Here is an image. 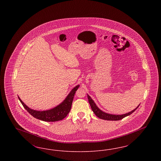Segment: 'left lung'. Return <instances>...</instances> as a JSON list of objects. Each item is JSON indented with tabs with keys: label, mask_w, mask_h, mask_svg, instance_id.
<instances>
[{
	"label": "left lung",
	"mask_w": 161,
	"mask_h": 161,
	"mask_svg": "<svg viewBox=\"0 0 161 161\" xmlns=\"http://www.w3.org/2000/svg\"><path fill=\"white\" fill-rule=\"evenodd\" d=\"M87 98L89 100V103L90 104V106L92 108V111L93 112V113L95 114V115L97 116H98L100 119L108 120V121H118V120L122 119L124 118L131 115L132 113H133L139 107V106H138V107H136V108H135L133 110L131 111L130 112H129L127 114H125L121 115H112V114H108L107 113H105V112H103L102 110H101L100 108L97 107L96 104L94 103L93 100H92L89 95H87Z\"/></svg>",
	"instance_id": "8db88e82"
}]
</instances>
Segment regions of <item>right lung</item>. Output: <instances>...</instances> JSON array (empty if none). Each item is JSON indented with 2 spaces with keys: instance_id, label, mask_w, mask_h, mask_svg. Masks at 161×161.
<instances>
[{
  "instance_id": "1",
  "label": "right lung",
  "mask_w": 161,
  "mask_h": 161,
  "mask_svg": "<svg viewBox=\"0 0 161 161\" xmlns=\"http://www.w3.org/2000/svg\"><path fill=\"white\" fill-rule=\"evenodd\" d=\"M80 87V85L75 86L69 93L66 99L61 103L60 105L54 108L45 110V111H37L32 110L26 106L20 98L18 97L20 103L23 105L24 108L29 112L32 116L42 121L47 122H54L57 121H60L64 119L69 114L72 104V101L74 100V97L75 93Z\"/></svg>"
}]
</instances>
